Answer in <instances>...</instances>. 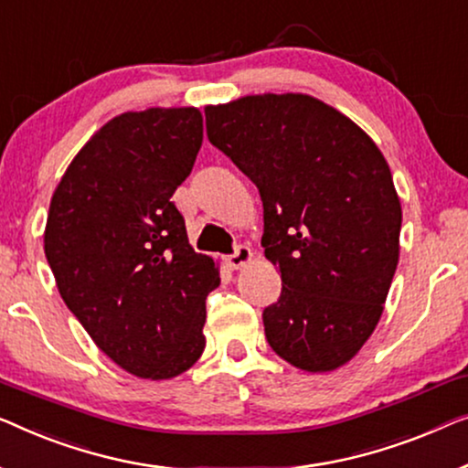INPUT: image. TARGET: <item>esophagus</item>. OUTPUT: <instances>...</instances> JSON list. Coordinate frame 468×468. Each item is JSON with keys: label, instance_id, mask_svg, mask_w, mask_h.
Masks as SVG:
<instances>
[{"label": "esophagus", "instance_id": "34e87169", "mask_svg": "<svg viewBox=\"0 0 468 468\" xmlns=\"http://www.w3.org/2000/svg\"><path fill=\"white\" fill-rule=\"evenodd\" d=\"M252 256H254L252 250H250L248 246H237L235 252L227 259V265L231 269H241V267H246L250 261H252Z\"/></svg>", "mask_w": 468, "mask_h": 468}]
</instances>
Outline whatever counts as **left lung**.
<instances>
[{"label":"left lung","mask_w":468,"mask_h":468,"mask_svg":"<svg viewBox=\"0 0 468 468\" xmlns=\"http://www.w3.org/2000/svg\"><path fill=\"white\" fill-rule=\"evenodd\" d=\"M207 137L262 201V248L282 273L262 312L269 346L307 373L356 356L384 312L403 209L390 167L352 118L305 93L206 105Z\"/></svg>","instance_id":"left-lung-1"}]
</instances>
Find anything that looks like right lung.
<instances>
[{"label": "right lung", "mask_w": 468, "mask_h": 468, "mask_svg": "<svg viewBox=\"0 0 468 468\" xmlns=\"http://www.w3.org/2000/svg\"><path fill=\"white\" fill-rule=\"evenodd\" d=\"M203 142L199 108L108 121L57 184L44 252L58 294L95 346L142 379H171L206 350L218 265L188 243L171 201Z\"/></svg>", "instance_id": "obj_1"}]
</instances>
